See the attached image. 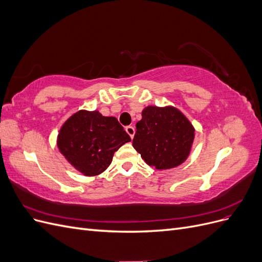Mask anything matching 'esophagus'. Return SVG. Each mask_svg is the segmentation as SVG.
Masks as SVG:
<instances>
[{
  "instance_id": "34e87169",
  "label": "esophagus",
  "mask_w": 262,
  "mask_h": 262,
  "mask_svg": "<svg viewBox=\"0 0 262 262\" xmlns=\"http://www.w3.org/2000/svg\"><path fill=\"white\" fill-rule=\"evenodd\" d=\"M125 131H126V133H128L129 136L131 137V139H133L134 134H136V129H134V126L128 125V126H126V128H125Z\"/></svg>"
}]
</instances>
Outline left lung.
<instances>
[{
	"label": "left lung",
	"instance_id": "1",
	"mask_svg": "<svg viewBox=\"0 0 262 262\" xmlns=\"http://www.w3.org/2000/svg\"><path fill=\"white\" fill-rule=\"evenodd\" d=\"M136 126L132 144L147 165L156 169H169L187 160L194 128L177 108L147 106Z\"/></svg>",
	"mask_w": 262,
	"mask_h": 262
}]
</instances>
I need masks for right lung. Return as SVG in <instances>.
I'll return each instance as SVG.
<instances>
[{
  "label": "right lung",
  "instance_id": "right-lung-1",
  "mask_svg": "<svg viewBox=\"0 0 262 262\" xmlns=\"http://www.w3.org/2000/svg\"><path fill=\"white\" fill-rule=\"evenodd\" d=\"M131 138L115 117L97 110H80L61 126L57 144L61 154L85 176H97L112 164L116 150Z\"/></svg>",
  "mask_w": 262,
  "mask_h": 262
}]
</instances>
